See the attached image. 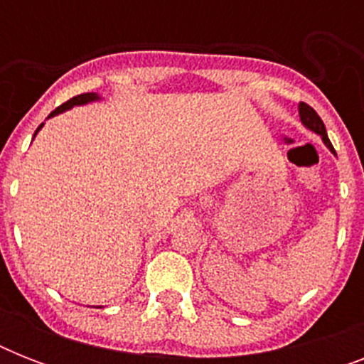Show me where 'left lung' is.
<instances>
[{"instance_id":"1","label":"left lung","mask_w":364,"mask_h":364,"mask_svg":"<svg viewBox=\"0 0 364 364\" xmlns=\"http://www.w3.org/2000/svg\"><path fill=\"white\" fill-rule=\"evenodd\" d=\"M299 113H300V122L304 124V128H308V130L314 132V134H317V136H321L323 143H325V147H327L328 151H331V153L336 156V151H334L333 143H331V139H328L327 130H325V124H323L321 117L317 115L316 111L311 109L308 104H304V102H300Z\"/></svg>"}]
</instances>
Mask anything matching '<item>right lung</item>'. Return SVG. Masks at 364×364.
I'll return each instance as SVG.
<instances>
[{
	"mask_svg": "<svg viewBox=\"0 0 364 364\" xmlns=\"http://www.w3.org/2000/svg\"><path fill=\"white\" fill-rule=\"evenodd\" d=\"M100 100H102V96H100L98 92H87V94H79V96H75V98L68 100V102H65V104H62V105H60V107H56V109H54L53 113H50V115L47 117V119H50V117H56V115H60V113H64V111H68V109H73V107H77V105H87V104H94V102H100ZM43 126H45V122H43V124H39V126H37V130H36V134H33V137L37 136V132L41 130ZM98 308H102V306H98Z\"/></svg>",
	"mask_w": 364,
	"mask_h": 364,
	"instance_id": "1",
	"label": "right lung"
}]
</instances>
